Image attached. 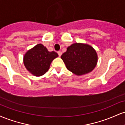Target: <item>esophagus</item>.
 <instances>
[{
	"label": "esophagus",
	"mask_w": 125,
	"mask_h": 125,
	"mask_svg": "<svg viewBox=\"0 0 125 125\" xmlns=\"http://www.w3.org/2000/svg\"><path fill=\"white\" fill-rule=\"evenodd\" d=\"M58 54H59V56H61V55H62V52L61 51H58Z\"/></svg>",
	"instance_id": "1"
}]
</instances>
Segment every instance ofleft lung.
Listing matches in <instances>:
<instances>
[{
	"instance_id": "1",
	"label": "left lung",
	"mask_w": 125,
	"mask_h": 125,
	"mask_svg": "<svg viewBox=\"0 0 125 125\" xmlns=\"http://www.w3.org/2000/svg\"><path fill=\"white\" fill-rule=\"evenodd\" d=\"M61 58L67 69L78 76L92 71L97 62L96 52L92 47L77 43L69 46Z\"/></svg>"
}]
</instances>
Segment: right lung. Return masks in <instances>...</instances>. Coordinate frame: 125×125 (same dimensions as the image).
<instances>
[{
  "instance_id": "obj_1",
  "label": "right lung",
  "mask_w": 125,
  "mask_h": 125,
  "mask_svg": "<svg viewBox=\"0 0 125 125\" xmlns=\"http://www.w3.org/2000/svg\"><path fill=\"white\" fill-rule=\"evenodd\" d=\"M58 56L56 52H49L43 44H38L27 52L23 58V63L31 74L40 76L48 71L52 62Z\"/></svg>"
}]
</instances>
